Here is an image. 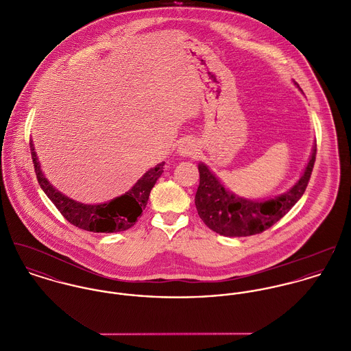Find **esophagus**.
Here are the masks:
<instances>
[{
    "label": "esophagus",
    "instance_id": "obj_1",
    "mask_svg": "<svg viewBox=\"0 0 351 351\" xmlns=\"http://www.w3.org/2000/svg\"><path fill=\"white\" fill-rule=\"evenodd\" d=\"M196 147H195V145L192 143V142H189V141H184V142H181V145H180V147H178V152L181 154V155H184V156H191V155H195L196 154Z\"/></svg>",
    "mask_w": 351,
    "mask_h": 351
}]
</instances>
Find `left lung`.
Here are the masks:
<instances>
[{
	"instance_id": "8db88e82",
	"label": "left lung",
	"mask_w": 351,
	"mask_h": 351,
	"mask_svg": "<svg viewBox=\"0 0 351 351\" xmlns=\"http://www.w3.org/2000/svg\"><path fill=\"white\" fill-rule=\"evenodd\" d=\"M316 159V145L300 180L284 195L271 200H247L235 196L205 166L199 163L200 185L195 197L201 220L224 237L261 234L276 224L304 195Z\"/></svg>"
}]
</instances>
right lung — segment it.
I'll use <instances>...</instances> for the list:
<instances>
[{
	"instance_id": "right-lung-1",
	"label": "right lung",
	"mask_w": 351,
	"mask_h": 351,
	"mask_svg": "<svg viewBox=\"0 0 351 351\" xmlns=\"http://www.w3.org/2000/svg\"><path fill=\"white\" fill-rule=\"evenodd\" d=\"M29 146L38 182L47 197L69 223L92 232H120L131 228L146 208L151 189L163 173L165 166V162L158 163L123 196L109 202L90 205L71 200L55 189L40 169L32 141Z\"/></svg>"
}]
</instances>
